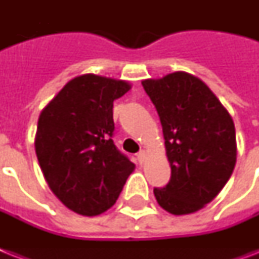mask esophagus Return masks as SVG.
Segmentation results:
<instances>
[{"instance_id":"1","label":"esophagus","mask_w":259,"mask_h":259,"mask_svg":"<svg viewBox=\"0 0 259 259\" xmlns=\"http://www.w3.org/2000/svg\"><path fill=\"white\" fill-rule=\"evenodd\" d=\"M137 161L140 162V164H142V162L145 161V152H144V150H140L137 153Z\"/></svg>"}]
</instances>
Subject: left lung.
<instances>
[{
	"label": "left lung",
	"instance_id": "8db88e82",
	"mask_svg": "<svg viewBox=\"0 0 259 259\" xmlns=\"http://www.w3.org/2000/svg\"><path fill=\"white\" fill-rule=\"evenodd\" d=\"M142 87L157 110L170 164L169 183L153 189L156 200L173 215L195 212L213 200L233 173V119L212 91L187 72L146 79Z\"/></svg>",
	"mask_w": 259,
	"mask_h": 259
}]
</instances>
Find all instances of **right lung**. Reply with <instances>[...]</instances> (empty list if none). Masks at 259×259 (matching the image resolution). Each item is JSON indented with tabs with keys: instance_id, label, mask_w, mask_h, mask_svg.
Here are the masks:
<instances>
[{
	"instance_id": "1",
	"label": "right lung",
	"mask_w": 259,
	"mask_h": 259,
	"mask_svg": "<svg viewBox=\"0 0 259 259\" xmlns=\"http://www.w3.org/2000/svg\"><path fill=\"white\" fill-rule=\"evenodd\" d=\"M123 80L87 74L72 79L41 111L36 154L47 183L74 212L95 217L114 205L134 169L113 141V102Z\"/></svg>"
}]
</instances>
